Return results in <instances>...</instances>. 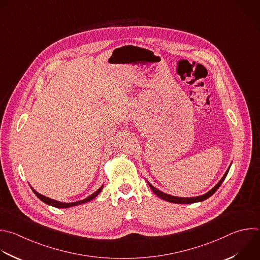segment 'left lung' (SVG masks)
Listing matches in <instances>:
<instances>
[{"mask_svg": "<svg viewBox=\"0 0 260 260\" xmlns=\"http://www.w3.org/2000/svg\"><path fill=\"white\" fill-rule=\"evenodd\" d=\"M231 165H232V164H231ZM231 165L229 166L228 170L224 172V175H223V177L220 179V181H219L211 190H209L207 193H205V194H203V195H201V196H197V197H186V198H185V197L171 196V195H169V194L163 193V192H161L160 190L156 189V188L153 187L148 181H147V183H148L150 189L153 191V193H154L156 196H158L159 198H161V199H163V200H165V201H168V202H171V203H177V204H192V203H196V202H202V201L208 199L209 197H211V196L217 191V189L220 187V185H221L222 182L224 181L225 177L228 176V172H229V170H230Z\"/></svg>", "mask_w": 260, "mask_h": 260, "instance_id": "8db88e82", "label": "left lung"}]
</instances>
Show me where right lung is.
I'll list each match as a JSON object with an SVG mask.
<instances>
[{"instance_id":"obj_1","label":"right lung","mask_w":260,"mask_h":260,"mask_svg":"<svg viewBox=\"0 0 260 260\" xmlns=\"http://www.w3.org/2000/svg\"><path fill=\"white\" fill-rule=\"evenodd\" d=\"M103 185L95 192V193H93L92 195H90L89 197H86L85 199H83V200H79V201H76V202H71V203H65V202H60V201H57V200H54V199H51V198H48V197H46V196H44V195H42V194H40V193H38L31 186H30V188H31V190H32V192L37 195V197L40 199V200H42L44 203H46V204H48V205H51V206H53V207H57V208H69V207H72V206H77V205H80V204H83V203H86V202H89V201H91V200H93V199H95L100 193H101V191H102V189H103Z\"/></svg>"}]
</instances>
